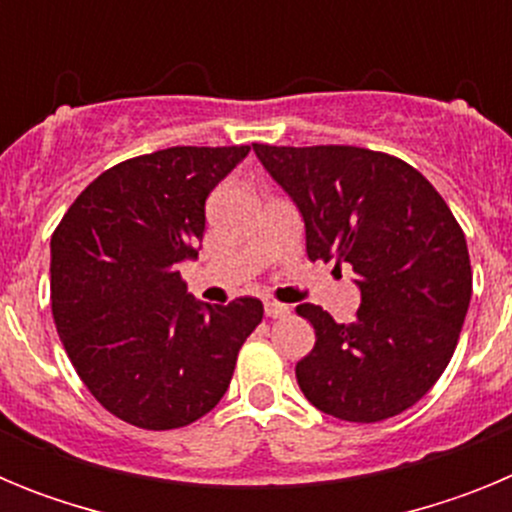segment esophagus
I'll use <instances>...</instances> for the list:
<instances>
[{
    "label": "esophagus",
    "mask_w": 512,
    "mask_h": 512,
    "mask_svg": "<svg viewBox=\"0 0 512 512\" xmlns=\"http://www.w3.org/2000/svg\"><path fill=\"white\" fill-rule=\"evenodd\" d=\"M264 312H266V318H284V315H289V305L271 300L264 305Z\"/></svg>",
    "instance_id": "1"
}]
</instances>
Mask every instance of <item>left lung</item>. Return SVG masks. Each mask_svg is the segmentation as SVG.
<instances>
[{"label": "left lung", "instance_id": "8db88e82", "mask_svg": "<svg viewBox=\"0 0 512 512\" xmlns=\"http://www.w3.org/2000/svg\"><path fill=\"white\" fill-rule=\"evenodd\" d=\"M253 151L300 207L307 256L351 264L361 289L354 323H336L310 302L297 307L315 328V346L295 369L302 395L348 423L413 408L449 366L472 300L454 212L390 153L269 143Z\"/></svg>", "mask_w": 512, "mask_h": 512}]
</instances>
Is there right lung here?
Instances as JSON below:
<instances>
[{"instance_id": "1", "label": "right lung", "mask_w": 512, "mask_h": 512, "mask_svg": "<svg viewBox=\"0 0 512 512\" xmlns=\"http://www.w3.org/2000/svg\"><path fill=\"white\" fill-rule=\"evenodd\" d=\"M248 146H174L99 174L51 238V307L94 400L146 431L215 408L264 318L256 297L202 305L176 264L197 256L205 200Z\"/></svg>"}]
</instances>
